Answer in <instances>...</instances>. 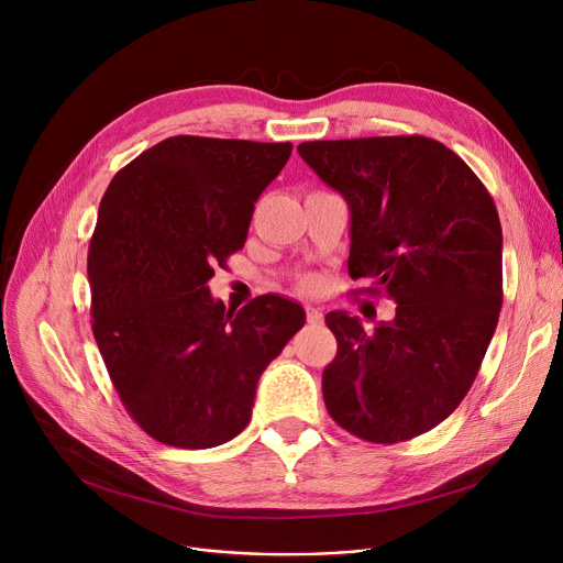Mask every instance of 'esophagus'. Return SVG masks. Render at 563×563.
I'll list each match as a JSON object with an SVG mask.
<instances>
[{
  "mask_svg": "<svg viewBox=\"0 0 563 563\" xmlns=\"http://www.w3.org/2000/svg\"><path fill=\"white\" fill-rule=\"evenodd\" d=\"M306 317H308V323H312V327H317V323H321V321H323V312H321V308H312V306H308V308H306Z\"/></svg>",
  "mask_w": 563,
  "mask_h": 563,
  "instance_id": "1",
  "label": "esophagus"
}]
</instances>
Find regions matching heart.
<instances>
[{"instance_id": "heart-1", "label": "heart", "mask_w": 563, "mask_h": 563, "mask_svg": "<svg viewBox=\"0 0 563 563\" xmlns=\"http://www.w3.org/2000/svg\"><path fill=\"white\" fill-rule=\"evenodd\" d=\"M314 285H317V283H314V278H306V280L301 283V287H303V289H312Z\"/></svg>"}]
</instances>
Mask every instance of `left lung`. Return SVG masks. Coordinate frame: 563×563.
<instances>
[{
  "label": "left lung",
  "instance_id": "1",
  "mask_svg": "<svg viewBox=\"0 0 563 563\" xmlns=\"http://www.w3.org/2000/svg\"><path fill=\"white\" fill-rule=\"evenodd\" d=\"M303 162L351 212L349 276L397 303L365 329L329 312L338 353L321 376L331 418L367 442L410 440L450 418L501 308V225L479 177L427 136L306 141Z\"/></svg>",
  "mask_w": 563,
  "mask_h": 563
}]
</instances>
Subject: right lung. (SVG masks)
<instances>
[{"instance_id":"1","label":"right lung","mask_w":563,"mask_h":563,"mask_svg":"<svg viewBox=\"0 0 563 563\" xmlns=\"http://www.w3.org/2000/svg\"><path fill=\"white\" fill-rule=\"evenodd\" d=\"M291 143L170 136L113 175L88 246L93 335L132 420L170 448L223 445L306 323L264 294L225 312L207 280L240 251Z\"/></svg>"}]
</instances>
